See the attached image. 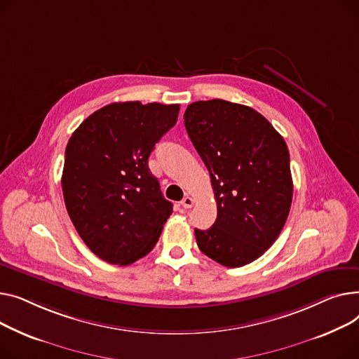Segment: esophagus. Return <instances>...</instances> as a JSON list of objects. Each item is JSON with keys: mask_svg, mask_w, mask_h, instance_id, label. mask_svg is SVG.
Here are the masks:
<instances>
[{"mask_svg": "<svg viewBox=\"0 0 359 359\" xmlns=\"http://www.w3.org/2000/svg\"><path fill=\"white\" fill-rule=\"evenodd\" d=\"M181 205H182L184 208H191V207L194 205V200H193L191 197L185 196V197L181 200Z\"/></svg>", "mask_w": 359, "mask_h": 359, "instance_id": "1", "label": "esophagus"}]
</instances>
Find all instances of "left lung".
<instances>
[{
  "label": "left lung",
  "instance_id": "left-lung-1",
  "mask_svg": "<svg viewBox=\"0 0 359 359\" xmlns=\"http://www.w3.org/2000/svg\"><path fill=\"white\" fill-rule=\"evenodd\" d=\"M184 123L217 203L215 224L196 229L197 245L227 268L250 264L277 241L290 213L288 147L262 114L224 100L189 104Z\"/></svg>",
  "mask_w": 359,
  "mask_h": 359
}]
</instances>
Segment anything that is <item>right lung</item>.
<instances>
[{"instance_id": "right-lung-1", "label": "right lung", "mask_w": 359, "mask_h": 359, "mask_svg": "<svg viewBox=\"0 0 359 359\" xmlns=\"http://www.w3.org/2000/svg\"><path fill=\"white\" fill-rule=\"evenodd\" d=\"M178 104L113 102L83 120L65 151L62 191L81 239L102 261L130 265L155 248L172 203L147 159Z\"/></svg>"}]
</instances>
